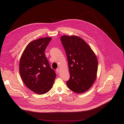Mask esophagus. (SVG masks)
<instances>
[{
	"label": "esophagus",
	"mask_w": 124,
	"mask_h": 124,
	"mask_svg": "<svg viewBox=\"0 0 124 124\" xmlns=\"http://www.w3.org/2000/svg\"><path fill=\"white\" fill-rule=\"evenodd\" d=\"M56 71H57V73H59V71H60V69H59V68H57L56 69Z\"/></svg>",
	"instance_id": "esophagus-1"
}]
</instances>
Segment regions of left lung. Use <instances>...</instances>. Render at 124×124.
Instances as JSON below:
<instances>
[{"label":"left lung","mask_w":124,"mask_h":124,"mask_svg":"<svg viewBox=\"0 0 124 124\" xmlns=\"http://www.w3.org/2000/svg\"><path fill=\"white\" fill-rule=\"evenodd\" d=\"M60 40L67 56L70 74L67 85L76 93H85L96 80L98 66L97 57L79 37L62 36Z\"/></svg>","instance_id":"obj_1"}]
</instances>
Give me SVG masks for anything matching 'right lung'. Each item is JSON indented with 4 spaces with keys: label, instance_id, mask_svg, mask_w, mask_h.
Returning <instances> with one entry per match:
<instances>
[{
    "label": "right lung",
    "instance_id": "1",
    "mask_svg": "<svg viewBox=\"0 0 124 124\" xmlns=\"http://www.w3.org/2000/svg\"><path fill=\"white\" fill-rule=\"evenodd\" d=\"M51 39L45 37L31 42L20 59L19 73L23 82L38 94L46 93L51 89L56 76L45 54Z\"/></svg>",
    "mask_w": 124,
    "mask_h": 124
}]
</instances>
